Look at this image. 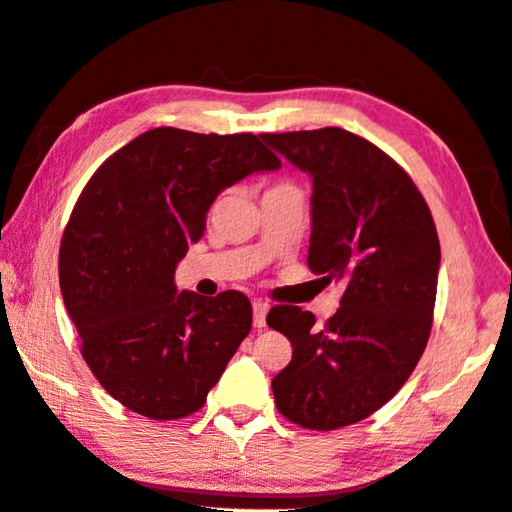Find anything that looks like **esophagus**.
Here are the masks:
<instances>
[{
    "mask_svg": "<svg viewBox=\"0 0 512 512\" xmlns=\"http://www.w3.org/2000/svg\"><path fill=\"white\" fill-rule=\"evenodd\" d=\"M266 314H268V305L262 300L253 302V325L255 327H264L266 325Z\"/></svg>",
    "mask_w": 512,
    "mask_h": 512,
    "instance_id": "esophagus-1",
    "label": "esophagus"
}]
</instances>
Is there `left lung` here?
<instances>
[{
	"instance_id": "1",
	"label": "left lung",
	"mask_w": 512,
	"mask_h": 512,
	"mask_svg": "<svg viewBox=\"0 0 512 512\" xmlns=\"http://www.w3.org/2000/svg\"><path fill=\"white\" fill-rule=\"evenodd\" d=\"M262 140L311 176L307 264L345 287L323 327L300 307L268 311V327L293 348L271 381L277 411L305 429L348 427L391 400L427 348L440 268L436 225L406 171L359 135L329 126Z\"/></svg>"
}]
</instances>
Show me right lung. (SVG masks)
Here are the masks:
<instances>
[{
	"label": "right lung",
	"instance_id": "obj_1",
	"mask_svg": "<svg viewBox=\"0 0 512 512\" xmlns=\"http://www.w3.org/2000/svg\"><path fill=\"white\" fill-rule=\"evenodd\" d=\"M280 167L253 133L164 126L110 155L85 185L60 241V293L85 363L126 409L178 420L205 404L253 307L239 291H178L173 275L216 196Z\"/></svg>",
	"mask_w": 512,
	"mask_h": 512
}]
</instances>
